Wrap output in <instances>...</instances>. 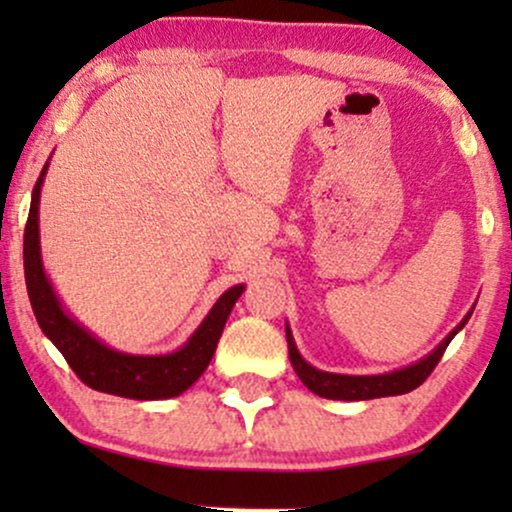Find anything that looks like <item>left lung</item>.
<instances>
[{"label": "left lung", "mask_w": 512, "mask_h": 512, "mask_svg": "<svg viewBox=\"0 0 512 512\" xmlns=\"http://www.w3.org/2000/svg\"><path fill=\"white\" fill-rule=\"evenodd\" d=\"M474 310V308H472ZM472 310L462 317L460 325L452 330L448 337L440 342L431 354L421 358V361L411 363V366L390 370V373L380 375H342V373H327L310 366L308 361L301 356L296 342H293V334L289 322H286V342H289V358L291 366L296 370V375L301 378V383L308 387L315 395L327 397V399H344V402H361V399H375V397H392V395H407V392L416 390L424 380L431 375V370L438 366L440 356L448 349L457 332L467 325V320L472 317Z\"/></svg>", "instance_id": "1"}]
</instances>
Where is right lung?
Returning <instances> with one entry per match:
<instances>
[{
	"label": "right lung",
	"mask_w": 512,
	"mask_h": 512,
	"mask_svg": "<svg viewBox=\"0 0 512 512\" xmlns=\"http://www.w3.org/2000/svg\"><path fill=\"white\" fill-rule=\"evenodd\" d=\"M48 166L50 161L40 170V178L33 187L31 211H28L26 233H23V272H26L28 298H31L40 330L67 358L81 383L93 390L127 399H144V402L182 395L207 370L228 315L240 293L245 291V284L231 286L226 293H221V298L204 317L202 325L192 332V337L170 354H125L101 342L96 334L88 332L64 310L60 296L52 289L50 276L45 274L43 255H40L38 207Z\"/></svg>",
	"instance_id": "obj_1"
}]
</instances>
